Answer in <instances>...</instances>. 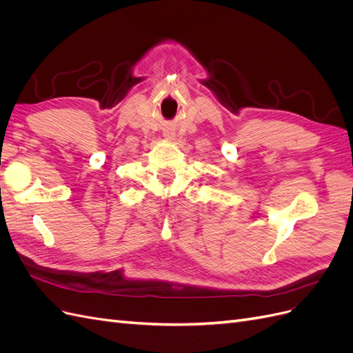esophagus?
I'll return each mask as SVG.
<instances>
[{
    "instance_id": "obj_1",
    "label": "esophagus",
    "mask_w": 353,
    "mask_h": 353,
    "mask_svg": "<svg viewBox=\"0 0 353 353\" xmlns=\"http://www.w3.org/2000/svg\"><path fill=\"white\" fill-rule=\"evenodd\" d=\"M163 138L168 141H174L175 140V134L172 131H165L163 132Z\"/></svg>"
}]
</instances>
